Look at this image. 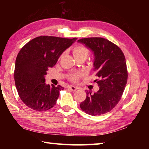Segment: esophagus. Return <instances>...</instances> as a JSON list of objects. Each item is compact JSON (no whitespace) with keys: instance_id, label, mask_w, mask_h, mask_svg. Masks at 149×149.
Masks as SVG:
<instances>
[{"instance_id":"esophagus-1","label":"esophagus","mask_w":149,"mask_h":149,"mask_svg":"<svg viewBox=\"0 0 149 149\" xmlns=\"http://www.w3.org/2000/svg\"><path fill=\"white\" fill-rule=\"evenodd\" d=\"M68 88L70 90H71V91H75V90H77V88L74 86H69L68 87Z\"/></svg>"}]
</instances>
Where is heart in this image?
<instances>
[{
  "instance_id": "b5f03b06",
  "label": "heart",
  "mask_w": 149,
  "mask_h": 149,
  "mask_svg": "<svg viewBox=\"0 0 149 149\" xmlns=\"http://www.w3.org/2000/svg\"><path fill=\"white\" fill-rule=\"evenodd\" d=\"M88 54H89V51L83 45H78L73 49V55L75 59L84 58L86 59ZM81 75L82 74L81 72L73 73L69 75V79L72 81H76L81 77Z\"/></svg>"
}]
</instances>
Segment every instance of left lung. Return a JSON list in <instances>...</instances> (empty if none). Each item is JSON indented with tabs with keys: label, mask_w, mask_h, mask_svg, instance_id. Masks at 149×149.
<instances>
[{
	"label": "left lung",
	"mask_w": 149,
	"mask_h": 149,
	"mask_svg": "<svg viewBox=\"0 0 149 149\" xmlns=\"http://www.w3.org/2000/svg\"><path fill=\"white\" fill-rule=\"evenodd\" d=\"M77 42L91 50L94 56L93 70L99 89L86 91V98L80 104L88 115L99 116L109 112L118 103L127 81L124 54L119 47L103 38H88Z\"/></svg>",
	"instance_id": "left-lung-1"
}]
</instances>
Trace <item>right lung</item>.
Masks as SVG:
<instances>
[{"label":"right lung","mask_w":149,"mask_h":149,"mask_svg":"<svg viewBox=\"0 0 149 149\" xmlns=\"http://www.w3.org/2000/svg\"><path fill=\"white\" fill-rule=\"evenodd\" d=\"M77 39L42 36L31 40L21 49L16 59L14 77L19 97L27 106L43 111L55 105L59 91L64 88L47 84L45 75Z\"/></svg>","instance_id":"add662e5"}]
</instances>
